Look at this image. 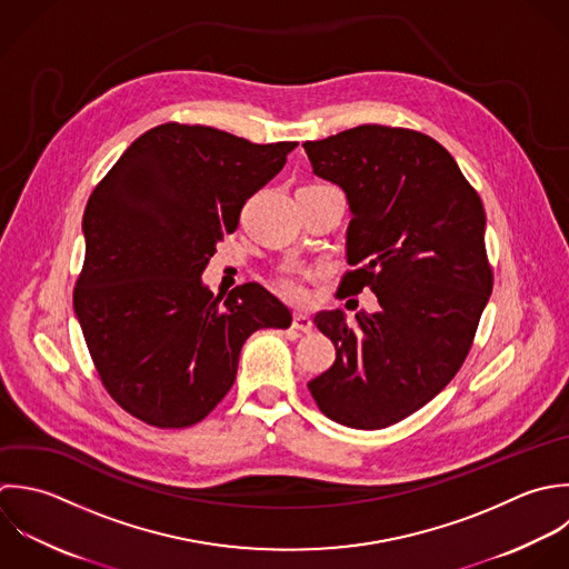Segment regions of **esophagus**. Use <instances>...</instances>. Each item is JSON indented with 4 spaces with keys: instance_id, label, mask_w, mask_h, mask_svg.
I'll list each match as a JSON object with an SVG mask.
<instances>
[{
    "instance_id": "obj_1",
    "label": "esophagus",
    "mask_w": 569,
    "mask_h": 569,
    "mask_svg": "<svg viewBox=\"0 0 569 569\" xmlns=\"http://www.w3.org/2000/svg\"><path fill=\"white\" fill-rule=\"evenodd\" d=\"M292 328L308 335V332H312V319H310L308 315H303V312H297V315L292 317Z\"/></svg>"
}]
</instances>
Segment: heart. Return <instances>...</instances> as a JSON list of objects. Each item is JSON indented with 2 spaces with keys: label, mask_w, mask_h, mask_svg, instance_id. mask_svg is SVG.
<instances>
[{
  "label": "heart",
  "mask_w": 569,
  "mask_h": 569,
  "mask_svg": "<svg viewBox=\"0 0 569 569\" xmlns=\"http://www.w3.org/2000/svg\"><path fill=\"white\" fill-rule=\"evenodd\" d=\"M315 277V270L299 266V263H283L277 270V286L279 290L292 299V301H306L308 299V288L306 283Z\"/></svg>",
  "instance_id": "heart-1"
}]
</instances>
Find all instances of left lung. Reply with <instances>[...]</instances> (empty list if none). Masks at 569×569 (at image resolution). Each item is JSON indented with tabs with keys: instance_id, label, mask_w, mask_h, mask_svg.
<instances>
[{
	"instance_id": "left-lung-1",
	"label": "left lung",
	"mask_w": 569,
	"mask_h": 569,
	"mask_svg": "<svg viewBox=\"0 0 569 569\" xmlns=\"http://www.w3.org/2000/svg\"><path fill=\"white\" fill-rule=\"evenodd\" d=\"M303 148L352 210V270L337 295L370 288L379 301L357 323L341 310L315 317L337 359L308 388L328 419L381 430L432 401L472 348L495 286L483 201L455 157L419 130L368 123Z\"/></svg>"
}]
</instances>
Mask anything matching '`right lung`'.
<instances>
[{
  "label": "right lung",
  "instance_id": "1",
  "mask_svg": "<svg viewBox=\"0 0 569 569\" xmlns=\"http://www.w3.org/2000/svg\"><path fill=\"white\" fill-rule=\"evenodd\" d=\"M295 148L168 121L94 186L72 306L106 392L134 419L163 430L199 423L232 388L246 339L292 323L263 286H237L221 302L201 272Z\"/></svg>",
  "mask_w": 569,
  "mask_h": 569
}]
</instances>
